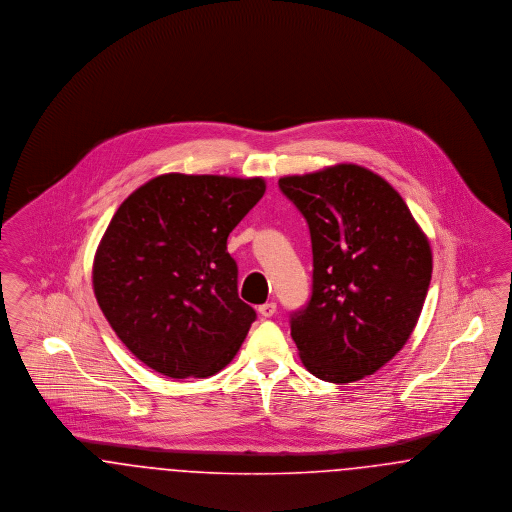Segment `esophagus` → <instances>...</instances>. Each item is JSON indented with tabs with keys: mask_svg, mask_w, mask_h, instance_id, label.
<instances>
[{
	"mask_svg": "<svg viewBox=\"0 0 512 512\" xmlns=\"http://www.w3.org/2000/svg\"><path fill=\"white\" fill-rule=\"evenodd\" d=\"M274 313H276V303H272V301H268V303L259 307V315L263 318H270Z\"/></svg>",
	"mask_w": 512,
	"mask_h": 512,
	"instance_id": "34e87169",
	"label": "esophagus"
}]
</instances>
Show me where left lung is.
I'll return each mask as SVG.
<instances>
[{
  "label": "left lung",
  "mask_w": 512,
  "mask_h": 512,
  "mask_svg": "<svg viewBox=\"0 0 512 512\" xmlns=\"http://www.w3.org/2000/svg\"><path fill=\"white\" fill-rule=\"evenodd\" d=\"M307 220L309 301L290 328L311 374L349 384L374 374L407 343L432 280V251L390 184L357 165L278 180Z\"/></svg>",
  "instance_id": "8db88e82"
}]
</instances>
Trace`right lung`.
<instances>
[{
	"mask_svg": "<svg viewBox=\"0 0 512 512\" xmlns=\"http://www.w3.org/2000/svg\"><path fill=\"white\" fill-rule=\"evenodd\" d=\"M263 194V178L163 174L117 209L96 253L94 292L144 365L207 378L234 359L257 313L238 297L226 240Z\"/></svg>",
	"mask_w": 512,
	"mask_h": 512,
	"instance_id": "1",
	"label": "right lung"
}]
</instances>
